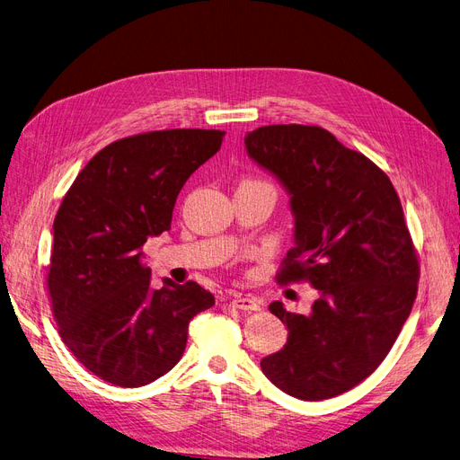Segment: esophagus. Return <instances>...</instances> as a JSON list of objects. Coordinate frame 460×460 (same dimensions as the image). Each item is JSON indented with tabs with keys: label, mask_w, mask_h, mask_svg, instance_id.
Here are the masks:
<instances>
[{
	"label": "esophagus",
	"mask_w": 460,
	"mask_h": 460,
	"mask_svg": "<svg viewBox=\"0 0 460 460\" xmlns=\"http://www.w3.org/2000/svg\"><path fill=\"white\" fill-rule=\"evenodd\" d=\"M233 307L236 309H243V311H257L259 309V302L252 296H243V295H234L231 298Z\"/></svg>",
	"instance_id": "obj_1"
}]
</instances>
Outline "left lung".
Segmentation results:
<instances>
[{
    "label": "left lung",
    "instance_id": "1",
    "mask_svg": "<svg viewBox=\"0 0 460 460\" xmlns=\"http://www.w3.org/2000/svg\"><path fill=\"white\" fill-rule=\"evenodd\" d=\"M244 145L291 198L293 248L278 281L305 279L319 293L307 315L270 304L288 337L261 369L302 401L345 394L388 356L416 300L420 267L397 191L321 127H261Z\"/></svg>",
    "mask_w": 460,
    "mask_h": 460
}]
</instances>
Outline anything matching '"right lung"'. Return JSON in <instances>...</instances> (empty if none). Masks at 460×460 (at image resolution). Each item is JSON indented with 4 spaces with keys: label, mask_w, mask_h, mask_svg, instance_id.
<instances>
[{
    "label": "right lung",
    "mask_w": 460,
    "mask_h": 460,
    "mask_svg": "<svg viewBox=\"0 0 460 460\" xmlns=\"http://www.w3.org/2000/svg\"><path fill=\"white\" fill-rule=\"evenodd\" d=\"M222 130H158L110 143L78 173L54 220L48 288L63 343L102 380L139 388L181 359L188 324L214 305L196 281L151 285L141 246L172 227L190 175Z\"/></svg>",
    "instance_id": "1"
}]
</instances>
